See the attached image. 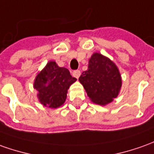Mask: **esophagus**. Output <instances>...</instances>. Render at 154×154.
I'll use <instances>...</instances> for the list:
<instances>
[{"label": "esophagus", "instance_id": "esophagus-1", "mask_svg": "<svg viewBox=\"0 0 154 154\" xmlns=\"http://www.w3.org/2000/svg\"><path fill=\"white\" fill-rule=\"evenodd\" d=\"M81 75V73H80V70H75L73 72V76L75 77L76 79H78L79 76Z\"/></svg>", "mask_w": 154, "mask_h": 154}]
</instances>
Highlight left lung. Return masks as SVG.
I'll list each match as a JSON object with an SVG mask.
<instances>
[{
    "label": "left lung",
    "instance_id": "left-lung-1",
    "mask_svg": "<svg viewBox=\"0 0 154 154\" xmlns=\"http://www.w3.org/2000/svg\"><path fill=\"white\" fill-rule=\"evenodd\" d=\"M79 80L91 100L102 106L111 102L118 95L122 86L117 67L98 53L91 56L88 70L82 73Z\"/></svg>",
    "mask_w": 154,
    "mask_h": 154
}]
</instances>
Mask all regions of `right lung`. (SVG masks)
Here are the masks:
<instances>
[{
	"label": "right lung",
	"mask_w": 154,
	"mask_h": 154,
	"mask_svg": "<svg viewBox=\"0 0 154 154\" xmlns=\"http://www.w3.org/2000/svg\"><path fill=\"white\" fill-rule=\"evenodd\" d=\"M75 80L67 69L59 67L54 61L48 62L34 81L39 101L51 108L62 106L66 100L68 89Z\"/></svg>",
	"instance_id": "1"
}]
</instances>
